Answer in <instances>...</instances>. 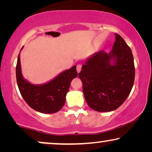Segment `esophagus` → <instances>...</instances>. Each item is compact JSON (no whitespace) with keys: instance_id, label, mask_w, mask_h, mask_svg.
Instances as JSON below:
<instances>
[{"instance_id":"esophagus-1","label":"esophagus","mask_w":152,"mask_h":152,"mask_svg":"<svg viewBox=\"0 0 152 152\" xmlns=\"http://www.w3.org/2000/svg\"><path fill=\"white\" fill-rule=\"evenodd\" d=\"M77 72L79 73L81 71V70H82V65H80V64H78L77 66Z\"/></svg>"}]
</instances>
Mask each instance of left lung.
I'll return each instance as SVG.
<instances>
[{"label":"left lung","mask_w":152,"mask_h":152,"mask_svg":"<svg viewBox=\"0 0 152 152\" xmlns=\"http://www.w3.org/2000/svg\"><path fill=\"white\" fill-rule=\"evenodd\" d=\"M112 50L96 52L87 58L79 77L83 93L91 109L109 112L120 107L132 91L135 67L132 50L119 34Z\"/></svg>","instance_id":"8db88e82"}]
</instances>
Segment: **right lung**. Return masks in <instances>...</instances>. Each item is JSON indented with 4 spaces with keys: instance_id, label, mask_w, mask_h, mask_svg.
<instances>
[{
    "instance_id": "obj_1",
    "label": "right lung",
    "mask_w": 152,
    "mask_h": 152,
    "mask_svg": "<svg viewBox=\"0 0 152 152\" xmlns=\"http://www.w3.org/2000/svg\"><path fill=\"white\" fill-rule=\"evenodd\" d=\"M20 53L16 64V75L18 89L23 98L32 109L40 113H54L60 111L65 104L66 96L71 81L77 75L76 66L61 72L46 83L33 84L23 76Z\"/></svg>"
}]
</instances>
